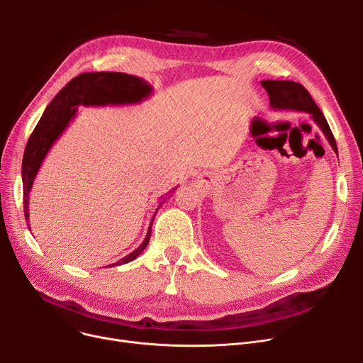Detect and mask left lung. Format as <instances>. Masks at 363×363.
Segmentation results:
<instances>
[{
  "mask_svg": "<svg viewBox=\"0 0 363 363\" xmlns=\"http://www.w3.org/2000/svg\"><path fill=\"white\" fill-rule=\"evenodd\" d=\"M262 86L268 91L271 107L275 110H291V111H304L311 114L312 121L319 126L323 135L328 140L334 152L338 156L337 144L327 119L323 113L315 104L311 94L303 85L293 81H262Z\"/></svg>",
  "mask_w": 363,
  "mask_h": 363,
  "instance_id": "1",
  "label": "left lung"
}]
</instances>
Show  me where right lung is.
<instances>
[{"label": "right lung", "instance_id": "right-lung-1", "mask_svg": "<svg viewBox=\"0 0 363 363\" xmlns=\"http://www.w3.org/2000/svg\"><path fill=\"white\" fill-rule=\"evenodd\" d=\"M152 92V86L143 78L133 74H126L121 72H94L82 73L73 78L59 94L55 95L52 101L47 106L40 122L35 126L32 135L26 144L23 162H22V179H23V208L25 219L29 220V194L45 156L48 155L52 144L59 140V137L69 126L70 121L74 119L78 113V106H125L137 104L148 99ZM177 188L172 189L167 194L174 196ZM166 194V196H167ZM169 199V197H166ZM164 199V200H166ZM157 206L156 213L162 207L163 201ZM152 216L147 235L138 249L118 260L116 263L107 264L119 266L137 259L147 247L151 237ZM30 230V226L28 225Z\"/></svg>", "mask_w": 363, "mask_h": 363}]
</instances>
